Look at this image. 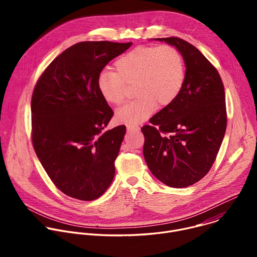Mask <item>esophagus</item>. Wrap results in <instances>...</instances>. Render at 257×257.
<instances>
[{
    "label": "esophagus",
    "instance_id": "obj_1",
    "mask_svg": "<svg viewBox=\"0 0 257 257\" xmlns=\"http://www.w3.org/2000/svg\"><path fill=\"white\" fill-rule=\"evenodd\" d=\"M127 131L128 132H137V131H139V128L135 127V126H127Z\"/></svg>",
    "mask_w": 257,
    "mask_h": 257
}]
</instances>
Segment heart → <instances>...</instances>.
Masks as SVG:
<instances>
[{
    "mask_svg": "<svg viewBox=\"0 0 257 257\" xmlns=\"http://www.w3.org/2000/svg\"><path fill=\"white\" fill-rule=\"evenodd\" d=\"M116 72L102 70L96 80L101 97L109 104L121 105L127 95V85L134 84L137 96L116 113V121L135 126L159 106L171 104L185 81V64L180 52L168 45L140 47L120 58Z\"/></svg>",
    "mask_w": 257,
    "mask_h": 257,
    "instance_id": "heart-1",
    "label": "heart"
}]
</instances>
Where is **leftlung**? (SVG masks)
Wrapping results in <instances>:
<instances>
[{"label": "left lung", "mask_w": 257, "mask_h": 257, "mask_svg": "<svg viewBox=\"0 0 257 257\" xmlns=\"http://www.w3.org/2000/svg\"><path fill=\"white\" fill-rule=\"evenodd\" d=\"M155 40L180 52L185 81L177 98L150 120L152 125L141 128L143 156L157 179L184 188L208 173L221 148L227 128L225 89L216 69L194 46L179 38Z\"/></svg>", "instance_id": "obj_1"}]
</instances>
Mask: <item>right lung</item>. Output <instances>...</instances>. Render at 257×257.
<instances>
[{
    "label": "right lung",
    "mask_w": 257,
    "mask_h": 257,
    "mask_svg": "<svg viewBox=\"0 0 257 257\" xmlns=\"http://www.w3.org/2000/svg\"><path fill=\"white\" fill-rule=\"evenodd\" d=\"M132 43L82 42L44 71L31 97L32 144L56 187L79 200H94L111 185L124 125L102 132L114 112L96 80L105 65Z\"/></svg>",
    "instance_id": "add662e5"
}]
</instances>
